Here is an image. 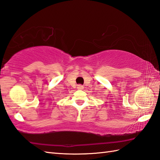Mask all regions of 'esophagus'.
Listing matches in <instances>:
<instances>
[{"label":"esophagus","mask_w":160,"mask_h":160,"mask_svg":"<svg viewBox=\"0 0 160 160\" xmlns=\"http://www.w3.org/2000/svg\"><path fill=\"white\" fill-rule=\"evenodd\" d=\"M83 86H82V85H78V89H83Z\"/></svg>","instance_id":"esophagus-1"}]
</instances>
